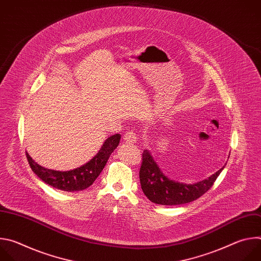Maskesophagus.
<instances>
[{
    "label": "esophagus",
    "mask_w": 261,
    "mask_h": 261,
    "mask_svg": "<svg viewBox=\"0 0 261 261\" xmlns=\"http://www.w3.org/2000/svg\"><path fill=\"white\" fill-rule=\"evenodd\" d=\"M124 140L127 141V142H129V143H134V142H136V140H137V135H136L135 132L129 131V132L125 133V135H124Z\"/></svg>",
    "instance_id": "34e87169"
}]
</instances>
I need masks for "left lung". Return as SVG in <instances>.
Returning a JSON list of instances; mask_svg holds the SVG:
<instances>
[{
	"label": "left lung",
	"instance_id": "8db88e82",
	"mask_svg": "<svg viewBox=\"0 0 261 261\" xmlns=\"http://www.w3.org/2000/svg\"><path fill=\"white\" fill-rule=\"evenodd\" d=\"M225 165L203 180L185 184L168 178L161 171L151 153L144 150L139 169L141 189L148 199L157 204L178 205L188 203L196 200L213 187L216 178Z\"/></svg>",
	"mask_w": 261,
	"mask_h": 261
}]
</instances>
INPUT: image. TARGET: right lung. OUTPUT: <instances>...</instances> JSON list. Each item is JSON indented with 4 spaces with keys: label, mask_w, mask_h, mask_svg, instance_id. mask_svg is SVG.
<instances>
[{
    "label": "right lung",
    "mask_w": 261,
    "mask_h": 261,
    "mask_svg": "<svg viewBox=\"0 0 261 261\" xmlns=\"http://www.w3.org/2000/svg\"><path fill=\"white\" fill-rule=\"evenodd\" d=\"M120 140L121 134L111 135L104 141L100 151L90 162L69 171L47 169L36 163L28 153L25 155L33 172L47 185L66 192L82 191L89 188L95 181L103 170L109 156L119 145Z\"/></svg>",
    "instance_id": "right-lung-1"
}]
</instances>
